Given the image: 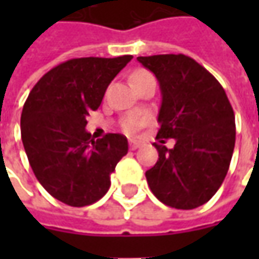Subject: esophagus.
<instances>
[{
    "label": "esophagus",
    "mask_w": 259,
    "mask_h": 259,
    "mask_svg": "<svg viewBox=\"0 0 259 259\" xmlns=\"http://www.w3.org/2000/svg\"><path fill=\"white\" fill-rule=\"evenodd\" d=\"M143 145V143H140V141H137V140H130V148L131 150H137V148H140Z\"/></svg>",
    "instance_id": "1"
}]
</instances>
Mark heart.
I'll return each instance as SVG.
<instances>
[{
    "instance_id": "heart-1",
    "label": "heart",
    "mask_w": 259,
    "mask_h": 259,
    "mask_svg": "<svg viewBox=\"0 0 259 259\" xmlns=\"http://www.w3.org/2000/svg\"><path fill=\"white\" fill-rule=\"evenodd\" d=\"M150 77H154L150 72L147 70H137L134 75L131 76V82L137 83V82H141L145 79H150ZM145 124V118L143 116H130L124 124V130L128 133H134L138 128H141Z\"/></svg>"
}]
</instances>
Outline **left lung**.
Instances as JSON below:
<instances>
[{
  "label": "left lung",
  "instance_id": "left-lung-1",
  "mask_svg": "<svg viewBox=\"0 0 259 259\" xmlns=\"http://www.w3.org/2000/svg\"><path fill=\"white\" fill-rule=\"evenodd\" d=\"M160 83L161 106L154 143L158 160L145 171L154 196L170 207L194 209L212 199L229 170L235 147V114L222 85L184 55L137 57Z\"/></svg>",
  "mask_w": 259,
  "mask_h": 259
}]
</instances>
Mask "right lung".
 <instances>
[{
	"label": "right lung",
	"mask_w": 259,
	"mask_h": 259,
	"mask_svg": "<svg viewBox=\"0 0 259 259\" xmlns=\"http://www.w3.org/2000/svg\"><path fill=\"white\" fill-rule=\"evenodd\" d=\"M133 56L80 57L49 70L31 89L21 114V140L37 180L55 199L75 207L104 197L111 174L128 153L122 134L94 140L86 116Z\"/></svg>",
	"instance_id": "obj_1"
}]
</instances>
